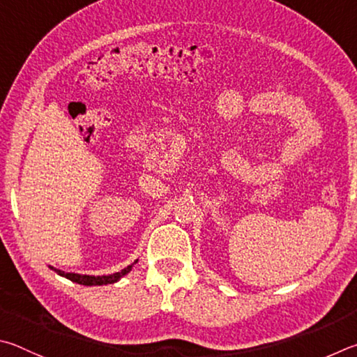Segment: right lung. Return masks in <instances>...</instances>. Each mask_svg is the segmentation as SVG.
Listing matches in <instances>:
<instances>
[{
	"instance_id": "right-lung-1",
	"label": "right lung",
	"mask_w": 357,
	"mask_h": 357,
	"mask_svg": "<svg viewBox=\"0 0 357 357\" xmlns=\"http://www.w3.org/2000/svg\"><path fill=\"white\" fill-rule=\"evenodd\" d=\"M137 261V260H136ZM135 261V264H136ZM135 264L128 265L127 268H123L122 271L119 273H114V274H109V276H87V274H77V273H64L61 270H56V268H53V270L59 274V276L62 278H67L70 279L72 282H77L79 285H106V284H114L117 282L119 279L123 278L125 274H128L131 271V268H133Z\"/></svg>"
}]
</instances>
